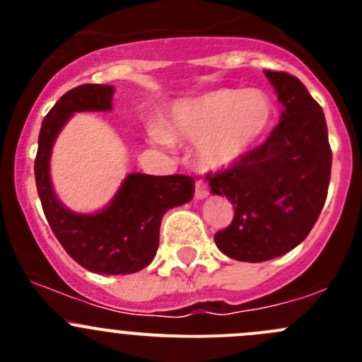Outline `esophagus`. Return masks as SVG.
Segmentation results:
<instances>
[{"label": "esophagus", "instance_id": "34e87169", "mask_svg": "<svg viewBox=\"0 0 362 362\" xmlns=\"http://www.w3.org/2000/svg\"><path fill=\"white\" fill-rule=\"evenodd\" d=\"M208 196V187L203 182H196L194 185V198L196 199H204Z\"/></svg>", "mask_w": 362, "mask_h": 362}]
</instances>
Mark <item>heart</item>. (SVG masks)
Instances as JSON below:
<instances>
[{
    "instance_id": "b5f03b06",
    "label": "heart",
    "mask_w": 362,
    "mask_h": 362,
    "mask_svg": "<svg viewBox=\"0 0 362 362\" xmlns=\"http://www.w3.org/2000/svg\"><path fill=\"white\" fill-rule=\"evenodd\" d=\"M275 107L261 89H215L177 100L163 126H148V140L166 147L171 140L194 141L192 160L202 171H226L243 163L272 129Z\"/></svg>"
}]
</instances>
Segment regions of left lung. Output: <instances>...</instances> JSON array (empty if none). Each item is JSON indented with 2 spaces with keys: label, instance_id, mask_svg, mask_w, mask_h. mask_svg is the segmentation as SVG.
Instances as JSON below:
<instances>
[{
  "label": "left lung",
  "instance_id": "left-lung-1",
  "mask_svg": "<svg viewBox=\"0 0 362 362\" xmlns=\"http://www.w3.org/2000/svg\"><path fill=\"white\" fill-rule=\"evenodd\" d=\"M264 75L282 105L279 126L243 163L206 177L211 194L235 206L215 245L243 262L269 261L298 247L319 218L331 177L322 108L296 76Z\"/></svg>",
  "mask_w": 362,
  "mask_h": 362
}]
</instances>
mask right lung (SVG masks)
Masks as SVG:
<instances>
[{"instance_id": "add662e5", "label": "right lung", "mask_w": 362, "mask_h": 362, "mask_svg": "<svg viewBox=\"0 0 362 362\" xmlns=\"http://www.w3.org/2000/svg\"><path fill=\"white\" fill-rule=\"evenodd\" d=\"M113 93L112 86L83 83L61 96L43 119L35 159L36 189L54 235L69 257L98 275H127L151 264L163 215L194 194V180L185 175L129 173L101 210L82 214L61 203L50 177L57 136L75 113L110 112Z\"/></svg>"}]
</instances>
